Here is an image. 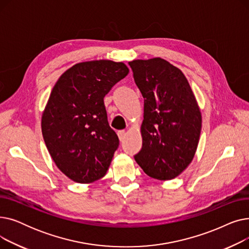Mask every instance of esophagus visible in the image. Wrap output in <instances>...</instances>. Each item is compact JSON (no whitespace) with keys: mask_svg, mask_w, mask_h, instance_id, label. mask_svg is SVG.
Listing matches in <instances>:
<instances>
[{"mask_svg":"<svg viewBox=\"0 0 249 249\" xmlns=\"http://www.w3.org/2000/svg\"><path fill=\"white\" fill-rule=\"evenodd\" d=\"M125 136H126V132L124 131V130H119V131H118V137H119L120 141H123Z\"/></svg>","mask_w":249,"mask_h":249,"instance_id":"1","label":"esophagus"}]
</instances>
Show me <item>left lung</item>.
<instances>
[{
	"mask_svg": "<svg viewBox=\"0 0 249 249\" xmlns=\"http://www.w3.org/2000/svg\"><path fill=\"white\" fill-rule=\"evenodd\" d=\"M129 65L144 98L142 148L134 159L150 178H175L197 150L202 128L197 101L184 73L168 61L137 59Z\"/></svg>",
	"mask_w": 249,
	"mask_h": 249,
	"instance_id": "8db88e82",
	"label": "left lung"
}]
</instances>
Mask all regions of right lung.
Segmentation results:
<instances>
[{
    "instance_id": "obj_1",
    "label": "right lung",
    "mask_w": 249,
    "mask_h": 249,
    "mask_svg": "<svg viewBox=\"0 0 249 249\" xmlns=\"http://www.w3.org/2000/svg\"><path fill=\"white\" fill-rule=\"evenodd\" d=\"M128 72L123 62H81L52 89L42 135L52 160L71 179L88 184L106 175L119 138L109 125L104 97Z\"/></svg>"
}]
</instances>
